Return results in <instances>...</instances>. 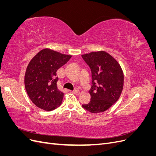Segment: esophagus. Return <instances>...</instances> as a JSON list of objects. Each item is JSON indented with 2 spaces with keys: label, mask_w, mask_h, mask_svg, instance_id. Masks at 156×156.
<instances>
[{
  "label": "esophagus",
  "mask_w": 156,
  "mask_h": 156,
  "mask_svg": "<svg viewBox=\"0 0 156 156\" xmlns=\"http://www.w3.org/2000/svg\"><path fill=\"white\" fill-rule=\"evenodd\" d=\"M73 92L75 94V95H79V93H80V92H79V90L78 89H75V90H73Z\"/></svg>",
  "instance_id": "1"
}]
</instances>
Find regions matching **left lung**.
Instances as JSON below:
<instances>
[{
  "label": "left lung",
  "mask_w": 156,
  "mask_h": 156,
  "mask_svg": "<svg viewBox=\"0 0 156 156\" xmlns=\"http://www.w3.org/2000/svg\"><path fill=\"white\" fill-rule=\"evenodd\" d=\"M90 68L92 85L90 90V101L83 105L92 113L102 112L119 100L124 87V73L116 59L104 51L82 55Z\"/></svg>",
  "instance_id": "obj_1"
}]
</instances>
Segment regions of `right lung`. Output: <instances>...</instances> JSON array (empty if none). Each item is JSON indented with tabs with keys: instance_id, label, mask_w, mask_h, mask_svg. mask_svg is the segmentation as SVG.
Returning <instances> with one entry per match:
<instances>
[{
	"instance_id": "obj_1",
	"label": "right lung",
	"mask_w": 156,
	"mask_h": 156,
	"mask_svg": "<svg viewBox=\"0 0 156 156\" xmlns=\"http://www.w3.org/2000/svg\"><path fill=\"white\" fill-rule=\"evenodd\" d=\"M72 55L44 49L32 58L25 75V87L30 100L41 109L51 111L59 107L64 93L57 88L56 72Z\"/></svg>"
}]
</instances>
